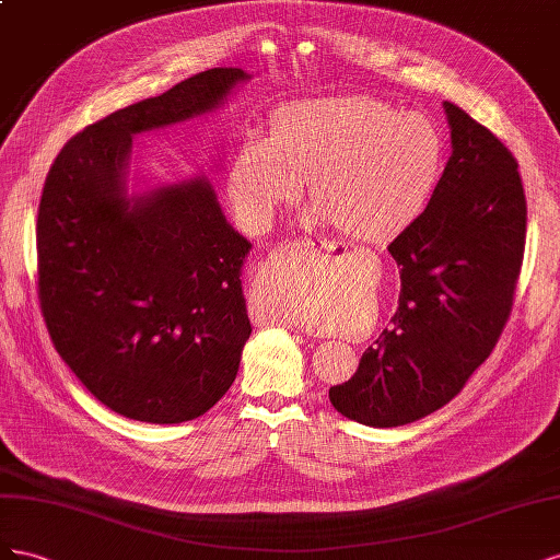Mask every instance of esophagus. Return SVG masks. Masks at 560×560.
I'll list each match as a JSON object with an SVG mask.
<instances>
[{"mask_svg":"<svg viewBox=\"0 0 560 560\" xmlns=\"http://www.w3.org/2000/svg\"><path fill=\"white\" fill-rule=\"evenodd\" d=\"M342 250V246H338V244H330V242H316V238H298V242H283V244H279L275 250L269 253V258H267V265H265V269H281V267H285V265H291L298 255H318V258H328V255H335V253H340ZM271 322H281V324H289V326H293V328H300L298 324H293V322H283V318H279L277 314H267Z\"/></svg>","mask_w":560,"mask_h":560,"instance_id":"1","label":"esophagus"}]
</instances>
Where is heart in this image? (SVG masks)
I'll use <instances>...</instances> for the list:
<instances>
[{"label": "heart", "instance_id": "heart-1", "mask_svg": "<svg viewBox=\"0 0 560 560\" xmlns=\"http://www.w3.org/2000/svg\"><path fill=\"white\" fill-rule=\"evenodd\" d=\"M445 162L439 126L418 112L371 98H316L281 109L275 133L250 136L232 166V195L253 222L300 197L310 180L316 215L345 236L382 242L420 215ZM283 322H307L295 283L269 298Z\"/></svg>", "mask_w": 560, "mask_h": 560}]
</instances>
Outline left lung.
<instances>
[{"label": "left lung", "mask_w": 560, "mask_h": 560, "mask_svg": "<svg viewBox=\"0 0 560 560\" xmlns=\"http://www.w3.org/2000/svg\"><path fill=\"white\" fill-rule=\"evenodd\" d=\"M443 107L453 154L427 209L387 246L401 275L392 326L328 392L369 427L410 424L455 398L514 305L528 225L518 162L465 109Z\"/></svg>", "instance_id": "1"}]
</instances>
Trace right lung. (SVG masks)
Wrapping results in <instances>:
<instances>
[{"label": "right lung", "instance_id": "obj_1", "mask_svg": "<svg viewBox=\"0 0 560 560\" xmlns=\"http://www.w3.org/2000/svg\"><path fill=\"white\" fill-rule=\"evenodd\" d=\"M246 72L213 68L95 121L66 142L37 213V295L60 359L124 418L178 424L211 410L250 335V244L203 178L131 203L136 133L218 107Z\"/></svg>", "mask_w": 560, "mask_h": 560}]
</instances>
